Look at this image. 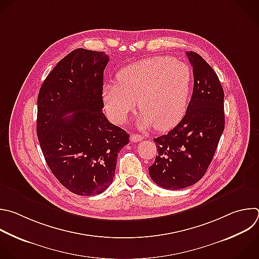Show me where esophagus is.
<instances>
[{
	"mask_svg": "<svg viewBox=\"0 0 259 259\" xmlns=\"http://www.w3.org/2000/svg\"><path fill=\"white\" fill-rule=\"evenodd\" d=\"M142 136L141 135H139V134H134V133H132L131 135H130V139H131V141L132 142H138V141H140V140H142Z\"/></svg>",
	"mask_w": 259,
	"mask_h": 259,
	"instance_id": "obj_1",
	"label": "esophagus"
}]
</instances>
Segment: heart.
<instances>
[{
    "instance_id": "b5f03b06",
    "label": "heart",
    "mask_w": 259,
    "mask_h": 259,
    "mask_svg": "<svg viewBox=\"0 0 259 259\" xmlns=\"http://www.w3.org/2000/svg\"><path fill=\"white\" fill-rule=\"evenodd\" d=\"M118 82L103 86V99L111 119L124 124L138 106L137 124L166 130L184 117L192 85L190 67L169 57H152L124 67Z\"/></svg>"
}]
</instances>
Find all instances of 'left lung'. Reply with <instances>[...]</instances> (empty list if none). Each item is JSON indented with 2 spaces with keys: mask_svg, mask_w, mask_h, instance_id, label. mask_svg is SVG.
Here are the masks:
<instances>
[{
  "mask_svg": "<svg viewBox=\"0 0 259 259\" xmlns=\"http://www.w3.org/2000/svg\"><path fill=\"white\" fill-rule=\"evenodd\" d=\"M186 55L194 76L190 103L173 130L153 139L157 155L148 167L151 180L170 190L192 186L204 176L225 129V95L217 73L198 54Z\"/></svg>",
  "mask_w": 259,
  "mask_h": 259,
  "instance_id": "left-lung-1",
  "label": "left lung"
}]
</instances>
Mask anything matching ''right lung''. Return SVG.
<instances>
[{"label": "right lung", "instance_id": "right-lung-1", "mask_svg": "<svg viewBox=\"0 0 259 259\" xmlns=\"http://www.w3.org/2000/svg\"><path fill=\"white\" fill-rule=\"evenodd\" d=\"M109 60L104 52L72 51L47 76L37 98L36 133L45 159L77 195L101 194L112 184L119 151L129 142V134L103 113Z\"/></svg>", "mask_w": 259, "mask_h": 259}]
</instances>
